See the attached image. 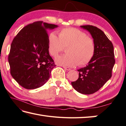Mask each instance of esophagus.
I'll use <instances>...</instances> for the list:
<instances>
[{
    "instance_id": "1",
    "label": "esophagus",
    "mask_w": 126,
    "mask_h": 126,
    "mask_svg": "<svg viewBox=\"0 0 126 126\" xmlns=\"http://www.w3.org/2000/svg\"><path fill=\"white\" fill-rule=\"evenodd\" d=\"M63 68L65 70H70V68L69 67H64V66H63Z\"/></svg>"
}]
</instances>
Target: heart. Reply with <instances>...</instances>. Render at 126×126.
<instances>
[{
  "label": "heart",
  "mask_w": 126,
  "mask_h": 126,
  "mask_svg": "<svg viewBox=\"0 0 126 126\" xmlns=\"http://www.w3.org/2000/svg\"><path fill=\"white\" fill-rule=\"evenodd\" d=\"M67 47V54L57 57L56 62L59 65L74 67L88 64L92 60L96 51L92 38L83 31L74 27H66L59 31V36L51 32L48 38V51L50 55L56 57Z\"/></svg>",
  "instance_id": "obj_1"
}]
</instances>
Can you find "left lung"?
I'll use <instances>...</instances> for the list:
<instances>
[{"mask_svg": "<svg viewBox=\"0 0 126 126\" xmlns=\"http://www.w3.org/2000/svg\"><path fill=\"white\" fill-rule=\"evenodd\" d=\"M88 30L95 43L96 51L89 64L78 70L79 78L72 82L75 90L89 95L96 92L111 78L115 63L113 46L101 30L92 25H83Z\"/></svg>", "mask_w": 126, "mask_h": 126, "instance_id": "1", "label": "left lung"}]
</instances>
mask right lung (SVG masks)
<instances>
[{"label":"right lung","mask_w":126,"mask_h":126,"mask_svg":"<svg viewBox=\"0 0 126 126\" xmlns=\"http://www.w3.org/2000/svg\"><path fill=\"white\" fill-rule=\"evenodd\" d=\"M57 25L38 21L27 25L14 38L8 56L10 74L26 89L40 88L56 66L48 51V29Z\"/></svg>","instance_id":"1"}]
</instances>
